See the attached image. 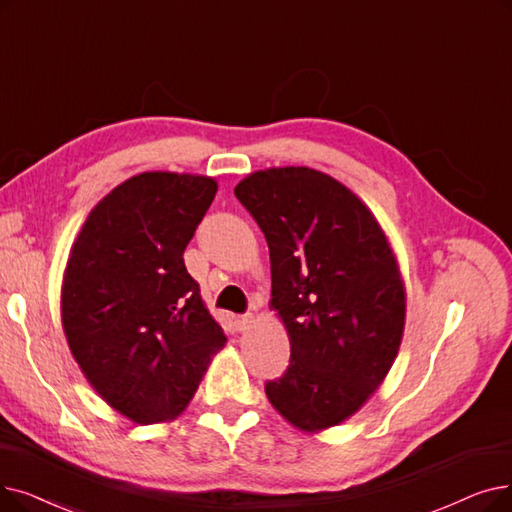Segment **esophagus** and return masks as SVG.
I'll return each mask as SVG.
<instances>
[{"instance_id": "obj_1", "label": "esophagus", "mask_w": 512, "mask_h": 512, "mask_svg": "<svg viewBox=\"0 0 512 512\" xmlns=\"http://www.w3.org/2000/svg\"><path fill=\"white\" fill-rule=\"evenodd\" d=\"M251 324H253V316L251 314H244V316H236L234 318L236 330H247Z\"/></svg>"}]
</instances>
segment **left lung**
I'll list each match as a JSON object with an SVG mask.
<instances>
[{
	"label": "left lung",
	"instance_id": "left-lung-1",
	"mask_svg": "<svg viewBox=\"0 0 512 512\" xmlns=\"http://www.w3.org/2000/svg\"><path fill=\"white\" fill-rule=\"evenodd\" d=\"M261 228L272 263V307L291 364L265 383L295 427H335L387 376L406 320L395 257L368 207L309 167L257 171L234 188Z\"/></svg>",
	"mask_w": 512,
	"mask_h": 512
}]
</instances>
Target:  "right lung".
Masks as SVG:
<instances>
[{"label": "right lung", "mask_w": 512, "mask_h": 512, "mask_svg": "<svg viewBox=\"0 0 512 512\" xmlns=\"http://www.w3.org/2000/svg\"><path fill=\"white\" fill-rule=\"evenodd\" d=\"M215 192L203 175H133L94 207L66 265V341L104 402L138 425L180 414L226 343L184 263Z\"/></svg>", "instance_id": "add662e5"}]
</instances>
